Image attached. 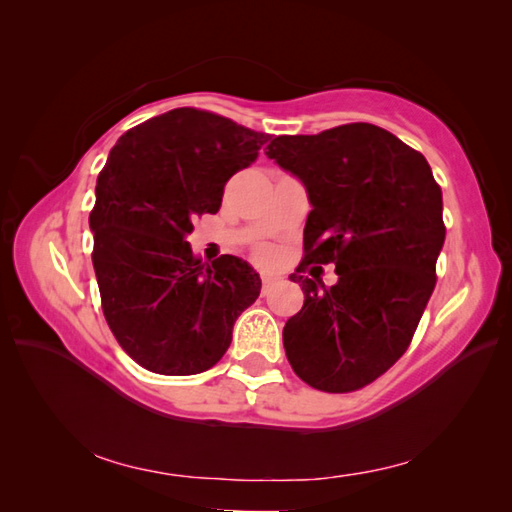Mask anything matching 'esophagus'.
Wrapping results in <instances>:
<instances>
[{"label": "esophagus", "mask_w": 512, "mask_h": 512, "mask_svg": "<svg viewBox=\"0 0 512 512\" xmlns=\"http://www.w3.org/2000/svg\"><path fill=\"white\" fill-rule=\"evenodd\" d=\"M260 280H262V294H267L271 290V286L275 284V277L269 273H262Z\"/></svg>", "instance_id": "1"}]
</instances>
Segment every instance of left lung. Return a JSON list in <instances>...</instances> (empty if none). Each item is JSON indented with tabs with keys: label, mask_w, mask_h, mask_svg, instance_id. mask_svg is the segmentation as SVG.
<instances>
[{
	"label": "left lung",
	"mask_w": 512,
	"mask_h": 512,
	"mask_svg": "<svg viewBox=\"0 0 512 512\" xmlns=\"http://www.w3.org/2000/svg\"><path fill=\"white\" fill-rule=\"evenodd\" d=\"M265 153L305 185L312 205L305 258L290 275L305 301L284 327L288 361L318 391L363 389L408 350L436 288L440 185L423 153L374 123L275 136ZM329 261L331 289L298 275Z\"/></svg>",
	"instance_id": "obj_1"
}]
</instances>
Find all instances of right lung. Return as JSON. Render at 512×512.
Listing matches in <instances>:
<instances>
[{
    "instance_id": "1",
    "label": "right lung",
    "mask_w": 512,
    "mask_h": 512,
    "mask_svg": "<svg viewBox=\"0 0 512 512\" xmlns=\"http://www.w3.org/2000/svg\"><path fill=\"white\" fill-rule=\"evenodd\" d=\"M269 134L198 108H173L123 134L98 175L94 269L119 346L162 376L218 363L232 327L260 294L237 256L200 262L185 237L218 213L226 181L250 166Z\"/></svg>"
}]
</instances>
